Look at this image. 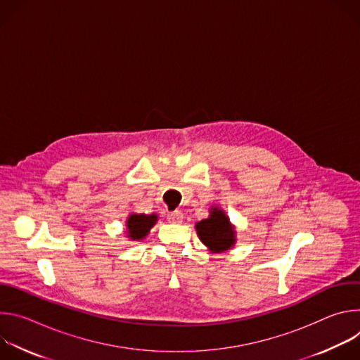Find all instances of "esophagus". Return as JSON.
<instances>
[{
  "label": "esophagus",
  "mask_w": 360,
  "mask_h": 360,
  "mask_svg": "<svg viewBox=\"0 0 360 360\" xmlns=\"http://www.w3.org/2000/svg\"><path fill=\"white\" fill-rule=\"evenodd\" d=\"M182 219H184V214L181 211H174L168 214V221L171 224H181Z\"/></svg>",
  "instance_id": "obj_1"
}]
</instances>
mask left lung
<instances>
[{"instance_id": "obj_1", "label": "left lung", "mask_w": 360, "mask_h": 360, "mask_svg": "<svg viewBox=\"0 0 360 360\" xmlns=\"http://www.w3.org/2000/svg\"><path fill=\"white\" fill-rule=\"evenodd\" d=\"M196 232L200 240L214 252L228 250L235 242V232L226 215L214 208L211 217L196 224Z\"/></svg>"}]
</instances>
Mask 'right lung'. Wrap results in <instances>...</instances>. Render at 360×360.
<instances>
[{
	"label": "right lung",
	"instance_id": "obj_1",
	"mask_svg": "<svg viewBox=\"0 0 360 360\" xmlns=\"http://www.w3.org/2000/svg\"><path fill=\"white\" fill-rule=\"evenodd\" d=\"M157 215H131L127 221L128 226V235L132 239H142L148 235L149 229L155 225Z\"/></svg>",
	"mask_w": 360,
	"mask_h": 360
}]
</instances>
